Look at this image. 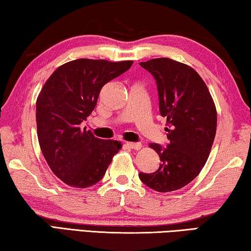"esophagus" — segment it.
Instances as JSON below:
<instances>
[{"label":"esophagus","mask_w":251,"mask_h":251,"mask_svg":"<svg viewBox=\"0 0 251 251\" xmlns=\"http://www.w3.org/2000/svg\"><path fill=\"white\" fill-rule=\"evenodd\" d=\"M126 146L133 149V150H140V149L142 148V144L139 142H126Z\"/></svg>","instance_id":"esophagus-1"}]
</instances>
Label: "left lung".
Wrapping results in <instances>:
<instances>
[{
    "label": "left lung",
    "instance_id": "1",
    "mask_svg": "<svg viewBox=\"0 0 251 251\" xmlns=\"http://www.w3.org/2000/svg\"><path fill=\"white\" fill-rule=\"evenodd\" d=\"M140 65L156 80L169 143L165 149L150 143L160 156V168L139 177L156 192H173L190 184L204 168L216 134V107L205 81L188 65L165 57Z\"/></svg>",
    "mask_w": 251,
    "mask_h": 251
}]
</instances>
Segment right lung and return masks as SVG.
Returning <instances> with one entry per match:
<instances>
[{
  "mask_svg": "<svg viewBox=\"0 0 251 251\" xmlns=\"http://www.w3.org/2000/svg\"><path fill=\"white\" fill-rule=\"evenodd\" d=\"M132 60L80 58L59 66L36 100L39 147L51 172L65 184L86 188L98 183L121 142L96 138L82 128L101 88L126 72Z\"/></svg>",
  "mask_w": 251,
  "mask_h": 251,
  "instance_id": "add662e5",
  "label": "right lung"
}]
</instances>
